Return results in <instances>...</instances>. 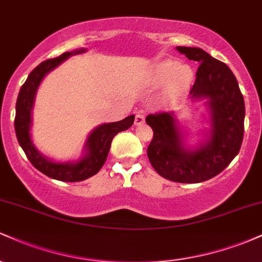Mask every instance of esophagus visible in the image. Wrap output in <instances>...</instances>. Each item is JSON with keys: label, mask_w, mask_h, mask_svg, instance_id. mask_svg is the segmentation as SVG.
<instances>
[{"label": "esophagus", "mask_w": 262, "mask_h": 262, "mask_svg": "<svg viewBox=\"0 0 262 262\" xmlns=\"http://www.w3.org/2000/svg\"><path fill=\"white\" fill-rule=\"evenodd\" d=\"M145 122V116H144L143 113H138L137 116H135V119H134V124L135 125H141L143 123Z\"/></svg>", "instance_id": "esophagus-1"}]
</instances>
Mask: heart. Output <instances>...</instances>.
Here are the masks:
<instances>
[{
  "label": "heart",
  "mask_w": 262,
  "mask_h": 262,
  "mask_svg": "<svg viewBox=\"0 0 262 262\" xmlns=\"http://www.w3.org/2000/svg\"><path fill=\"white\" fill-rule=\"evenodd\" d=\"M193 80V69L172 59L161 60L152 65L146 79L151 87L165 85L160 97L164 106H172L183 100L191 90Z\"/></svg>",
  "instance_id": "heart-1"
}]
</instances>
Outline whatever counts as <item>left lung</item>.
Returning a JSON list of instances; mask_svg holds the SVG:
<instances>
[{"mask_svg":"<svg viewBox=\"0 0 262 262\" xmlns=\"http://www.w3.org/2000/svg\"><path fill=\"white\" fill-rule=\"evenodd\" d=\"M179 53L200 64L191 102L204 101L208 128L201 130L196 145L186 143L177 113L149 114L154 132L148 158L159 175L181 183L207 181L222 172L237 155L244 137L245 103L237 81L224 62L201 48L176 47Z\"/></svg>","mask_w":262,"mask_h":262,"instance_id":"8db88e82","label":"left lung"}]
</instances>
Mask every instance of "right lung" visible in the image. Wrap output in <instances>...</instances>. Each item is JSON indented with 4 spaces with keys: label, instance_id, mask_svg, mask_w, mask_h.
<instances>
[{
    "label": "right lung",
    "instance_id": "1",
    "mask_svg": "<svg viewBox=\"0 0 262 262\" xmlns=\"http://www.w3.org/2000/svg\"><path fill=\"white\" fill-rule=\"evenodd\" d=\"M86 48L66 52L55 59L45 60L40 62L20 87L16 103V118H14V130L20 148L26 152L28 160L35 169L49 176L50 179L64 182H79L89 179L98 172L106 162L110 152L111 143L119 132L127 130L134 123V114L119 122L103 123L97 125L89 134L83 144L82 155L77 160L54 161L48 156L41 154L34 145L32 139V112L34 107L35 96L41 81L56 66L65 61L70 56L86 53Z\"/></svg>",
    "mask_w": 262,
    "mask_h": 262
}]
</instances>
